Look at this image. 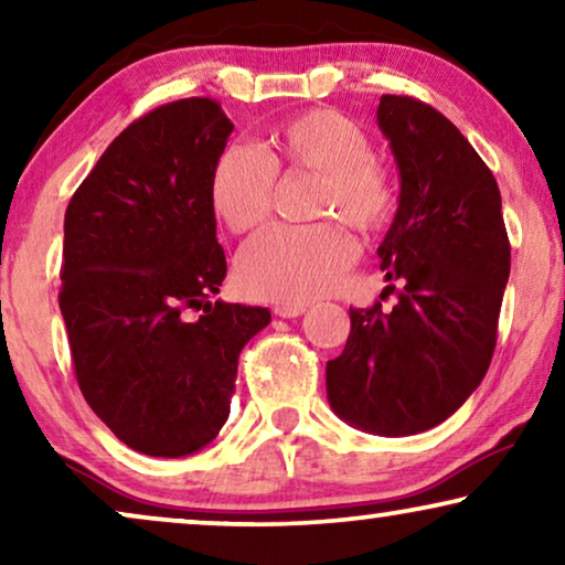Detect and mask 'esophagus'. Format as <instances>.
Returning <instances> with one entry per match:
<instances>
[{
	"instance_id": "esophagus-1",
	"label": "esophagus",
	"mask_w": 565,
	"mask_h": 565,
	"mask_svg": "<svg viewBox=\"0 0 565 565\" xmlns=\"http://www.w3.org/2000/svg\"><path fill=\"white\" fill-rule=\"evenodd\" d=\"M275 316H280V319H298V316L306 313V306L303 303H277L273 308Z\"/></svg>"
}]
</instances>
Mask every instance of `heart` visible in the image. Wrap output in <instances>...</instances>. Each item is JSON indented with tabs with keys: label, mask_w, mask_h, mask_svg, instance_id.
Wrapping results in <instances>:
<instances>
[{
	"label": "heart",
	"mask_w": 565,
	"mask_h": 565,
	"mask_svg": "<svg viewBox=\"0 0 565 565\" xmlns=\"http://www.w3.org/2000/svg\"><path fill=\"white\" fill-rule=\"evenodd\" d=\"M277 172L319 177L313 213L339 215L362 234L385 226L396 211V174L344 113L316 107L292 115L273 128L267 153L223 146L211 172V205L223 226L234 234L259 226L273 211ZM352 257V238L334 223L269 226L238 252L236 280L252 298L306 303L334 288Z\"/></svg>",
	"instance_id": "heart-1"
}]
</instances>
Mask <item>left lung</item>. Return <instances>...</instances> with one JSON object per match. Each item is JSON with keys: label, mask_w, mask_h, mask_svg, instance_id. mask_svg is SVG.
Wrapping results in <instances>:
<instances>
[{"label": "left lung", "mask_w": 565, "mask_h": 565, "mask_svg": "<svg viewBox=\"0 0 565 565\" xmlns=\"http://www.w3.org/2000/svg\"><path fill=\"white\" fill-rule=\"evenodd\" d=\"M377 126L401 174L396 218L377 246L393 282L385 292L398 300L350 308L344 352L327 362V396L352 427L406 437L443 424L481 385L512 246L491 169L443 113L383 95Z\"/></svg>", "instance_id": "1"}]
</instances>
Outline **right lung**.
I'll list each match as a JSON object with an SVG mask.
<instances>
[{"mask_svg": "<svg viewBox=\"0 0 565 565\" xmlns=\"http://www.w3.org/2000/svg\"><path fill=\"white\" fill-rule=\"evenodd\" d=\"M234 122L207 97L130 122L64 218L58 306L76 383L136 452L182 458L231 412L244 344L267 308L223 303L211 172Z\"/></svg>", "mask_w": 565, "mask_h": 565, "instance_id": "1", "label": "right lung"}]
</instances>
